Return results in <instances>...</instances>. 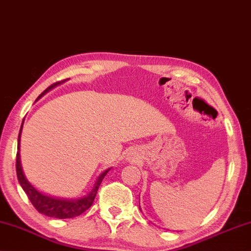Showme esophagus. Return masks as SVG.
I'll list each match as a JSON object with an SVG mask.
<instances>
[{
	"label": "esophagus",
	"mask_w": 251,
	"mask_h": 251,
	"mask_svg": "<svg viewBox=\"0 0 251 251\" xmlns=\"http://www.w3.org/2000/svg\"><path fill=\"white\" fill-rule=\"evenodd\" d=\"M127 159L128 160H135L136 159V153H135V151H129L128 152V154H127Z\"/></svg>",
	"instance_id": "34e87169"
}]
</instances>
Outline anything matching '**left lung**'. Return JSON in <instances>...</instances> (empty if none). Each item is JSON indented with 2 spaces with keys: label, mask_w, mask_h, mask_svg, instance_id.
Segmentation results:
<instances>
[{
  "label": "left lung",
  "mask_w": 251,
  "mask_h": 251,
  "mask_svg": "<svg viewBox=\"0 0 251 251\" xmlns=\"http://www.w3.org/2000/svg\"><path fill=\"white\" fill-rule=\"evenodd\" d=\"M140 210H141V208H140ZM141 211H142V210H141Z\"/></svg>",
  "instance_id": "1"
}]
</instances>
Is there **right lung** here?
I'll return each mask as SVG.
<instances>
[{
  "instance_id": "add662e5",
  "label": "right lung",
  "mask_w": 251,
  "mask_h": 251,
  "mask_svg": "<svg viewBox=\"0 0 251 251\" xmlns=\"http://www.w3.org/2000/svg\"><path fill=\"white\" fill-rule=\"evenodd\" d=\"M66 82V80H63ZM63 82H59L55 84H52L51 86H49L47 90H45L43 93H42L40 97L37 98L41 99L44 94H47L49 91L54 89L60 84ZM36 100V101H37ZM24 122L21 123L19 135H18V151H17V161H16V168H17V177H18V181L20 183L21 188L28 197V199L30 200V202L33 203V206L36 208L38 213L47 215L49 217H54V218H60V220H63V218H73L76 216H79L80 214H83L84 211L89 209L93 203L94 198L97 196L99 186H100L102 179L104 178V176L108 174V172L110 171L111 168L105 169L104 172H102L100 175L98 176L97 181H95L94 185L92 186L91 190L86 193L85 196L76 198V199H66V198H55L45 195V193L38 191V190L35 188V186L31 184V183L28 181L26 176H25L23 165H21L20 160V140H21V133H23V127H24Z\"/></svg>"
}]
</instances>
